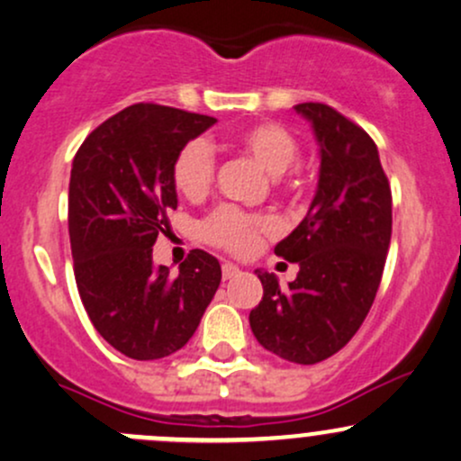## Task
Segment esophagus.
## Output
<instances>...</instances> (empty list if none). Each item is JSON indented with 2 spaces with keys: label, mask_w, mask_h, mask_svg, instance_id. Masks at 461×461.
<instances>
[{
  "label": "esophagus",
  "mask_w": 461,
  "mask_h": 461,
  "mask_svg": "<svg viewBox=\"0 0 461 461\" xmlns=\"http://www.w3.org/2000/svg\"><path fill=\"white\" fill-rule=\"evenodd\" d=\"M240 273V269L236 265H231V262H225L222 265V280H231V277H236Z\"/></svg>",
  "instance_id": "1"
}]
</instances>
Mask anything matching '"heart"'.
<instances>
[{
	"instance_id": "1",
	"label": "heart",
	"mask_w": 461,
	"mask_h": 461,
	"mask_svg": "<svg viewBox=\"0 0 461 461\" xmlns=\"http://www.w3.org/2000/svg\"><path fill=\"white\" fill-rule=\"evenodd\" d=\"M234 149L249 155L260 168L273 175V185L282 194H297L304 188V170L297 164L300 153L295 135L277 122H256L231 138ZM214 155L203 140H190L176 150L173 159V184L185 199L199 201L210 192L214 181ZM276 230V221L267 214L242 212L221 205L201 222V236L212 245L236 256L254 254L265 236Z\"/></svg>"
}]
</instances>
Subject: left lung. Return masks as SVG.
I'll list each match as a JSON object with an SVG mask.
<instances>
[{"label": "left lung", "instance_id": "obj_1", "mask_svg": "<svg viewBox=\"0 0 461 461\" xmlns=\"http://www.w3.org/2000/svg\"><path fill=\"white\" fill-rule=\"evenodd\" d=\"M295 111L320 141V184L304 221L276 245L300 273L282 291L273 273L258 271L265 295L249 323L265 350L312 366L341 350L370 312L392 239V188L361 126L323 103Z\"/></svg>", "mask_w": 461, "mask_h": 461}]
</instances>
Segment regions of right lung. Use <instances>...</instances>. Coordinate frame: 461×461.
<instances>
[{"label":"right lung","mask_w":461,"mask_h":461,"mask_svg":"<svg viewBox=\"0 0 461 461\" xmlns=\"http://www.w3.org/2000/svg\"><path fill=\"white\" fill-rule=\"evenodd\" d=\"M210 115L131 104L87 135L69 176V242L80 300L124 357L155 361L185 346L221 285L214 256L192 249L179 276L153 262L176 210L173 159L210 129Z\"/></svg>","instance_id":"obj_1"}]
</instances>
